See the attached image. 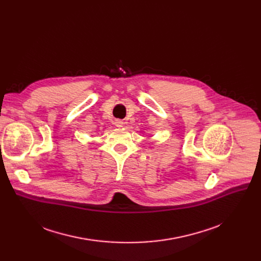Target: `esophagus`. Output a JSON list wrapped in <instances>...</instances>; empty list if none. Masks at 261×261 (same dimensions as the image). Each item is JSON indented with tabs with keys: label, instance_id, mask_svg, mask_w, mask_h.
I'll return each instance as SVG.
<instances>
[{
	"label": "esophagus",
	"instance_id": "1",
	"mask_svg": "<svg viewBox=\"0 0 261 261\" xmlns=\"http://www.w3.org/2000/svg\"><path fill=\"white\" fill-rule=\"evenodd\" d=\"M122 120H120V119H115V121H114V125L116 126V127H122Z\"/></svg>",
	"mask_w": 261,
	"mask_h": 261
}]
</instances>
